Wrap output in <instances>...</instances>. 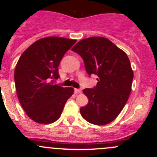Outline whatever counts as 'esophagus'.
Instances as JSON below:
<instances>
[{
    "label": "esophagus",
    "mask_w": 157,
    "mask_h": 157,
    "mask_svg": "<svg viewBox=\"0 0 157 157\" xmlns=\"http://www.w3.org/2000/svg\"><path fill=\"white\" fill-rule=\"evenodd\" d=\"M75 92L77 94L82 93V89H75Z\"/></svg>",
    "instance_id": "34e87169"
}]
</instances>
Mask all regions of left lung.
<instances>
[{"label":"left lung","mask_w":157,"mask_h":157,"mask_svg":"<svg viewBox=\"0 0 157 157\" xmlns=\"http://www.w3.org/2000/svg\"><path fill=\"white\" fill-rule=\"evenodd\" d=\"M81 56L89 75H96L97 86L85 89L89 99L80 113L94 125L112 122L123 109L131 91L134 72L125 52L103 37H91L79 41L72 48Z\"/></svg>","instance_id":"8db88e82"}]
</instances>
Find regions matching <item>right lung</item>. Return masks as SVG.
Returning <instances> with one entry per match:
<instances>
[{
	"instance_id": "right-lung-1",
	"label": "right lung",
	"mask_w": 157,
	"mask_h": 157,
	"mask_svg": "<svg viewBox=\"0 0 157 157\" xmlns=\"http://www.w3.org/2000/svg\"><path fill=\"white\" fill-rule=\"evenodd\" d=\"M76 40L48 37L27 48L15 70L16 91L27 116L41 124L60 118L64 105L74 93L73 88L55 84L60 77L58 66L65 53Z\"/></svg>"
}]
</instances>
